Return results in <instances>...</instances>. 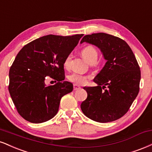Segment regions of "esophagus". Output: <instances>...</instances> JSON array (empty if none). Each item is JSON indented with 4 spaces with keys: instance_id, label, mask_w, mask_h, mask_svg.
I'll return each mask as SVG.
<instances>
[{
    "instance_id": "34e87169",
    "label": "esophagus",
    "mask_w": 152,
    "mask_h": 152,
    "mask_svg": "<svg viewBox=\"0 0 152 152\" xmlns=\"http://www.w3.org/2000/svg\"><path fill=\"white\" fill-rule=\"evenodd\" d=\"M79 89H81V87L78 86L76 85V84H74V91L79 90Z\"/></svg>"
}]
</instances>
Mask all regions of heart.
Segmentation results:
<instances>
[{"instance_id":"b5f03b06","label":"heart","mask_w":152,"mask_h":152,"mask_svg":"<svg viewBox=\"0 0 152 152\" xmlns=\"http://www.w3.org/2000/svg\"><path fill=\"white\" fill-rule=\"evenodd\" d=\"M81 54L86 61L90 64L96 63L98 58V49L93 45H88L82 49ZM71 59V55L69 54L65 58L64 61V66L66 68H68L70 65V61ZM89 77L85 75L78 74V73H73L69 76V80L72 83H74L77 85H83L86 83L87 79Z\"/></svg>"}]
</instances>
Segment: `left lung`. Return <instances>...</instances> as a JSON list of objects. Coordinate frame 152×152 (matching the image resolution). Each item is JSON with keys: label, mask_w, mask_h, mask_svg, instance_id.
<instances>
[{"label": "left lung", "mask_w": 152, "mask_h": 152, "mask_svg": "<svg viewBox=\"0 0 152 152\" xmlns=\"http://www.w3.org/2000/svg\"><path fill=\"white\" fill-rule=\"evenodd\" d=\"M84 42L99 47L107 62L94 79L98 86L83 88L88 96L81 110L94 121H115L125 115L137 96L140 66L127 43L118 37L99 32L85 35Z\"/></svg>", "instance_id": "left-lung-1"}]
</instances>
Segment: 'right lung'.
Returning a JSON list of instances; mask_svg holds the SVG:
<instances>
[{"label": "right lung", "instance_id": "1", "mask_svg": "<svg viewBox=\"0 0 152 152\" xmlns=\"http://www.w3.org/2000/svg\"><path fill=\"white\" fill-rule=\"evenodd\" d=\"M83 34H49L25 45L9 71L8 91L18 113L32 123L54 118L61 98L73 91V84L64 81V61ZM58 81L47 86V79Z\"/></svg>", "mask_w": 152, "mask_h": 152}]
</instances>
